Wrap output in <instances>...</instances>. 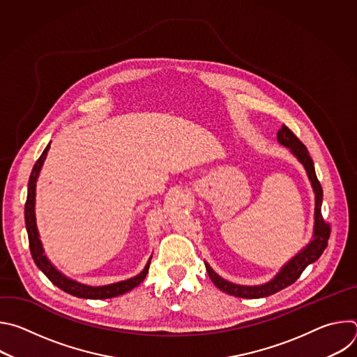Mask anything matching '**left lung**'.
<instances>
[{
  "mask_svg": "<svg viewBox=\"0 0 357 357\" xmlns=\"http://www.w3.org/2000/svg\"><path fill=\"white\" fill-rule=\"evenodd\" d=\"M277 138L280 141V144L288 146L291 149L292 154L299 160V162L305 167L308 174V178L312 183L314 192H315V226H314V240L305 247L299 254L289 261L287 263V266H284L281 268V271L277 274V277L274 280H271L270 282L264 284V285H254V287H247V285H237L233 282H229L226 280H223L222 277H219L208 263H205L206 266V271L211 277V280L213 281V284L223 292H227L230 295L238 296V298H264V296H270L287 287H289L291 284H294L302 274V271L307 268L310 264H312L314 261H317L321 256L324 250L328 247V240L331 237V225L325 222V219L322 218V212H321V206H322V197H324V192H322V186L321 182L317 178L315 174V167H314V161L310 155V152L305 146L299 138L287 127L282 126L280 128V131L277 132Z\"/></svg>",
  "mask_w": 357,
  "mask_h": 357,
  "instance_id": "8db88e82",
  "label": "left lung"
}]
</instances>
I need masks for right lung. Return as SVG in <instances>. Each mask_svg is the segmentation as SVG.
<instances>
[{
    "label": "right lung",
    "mask_w": 357,
    "mask_h": 357,
    "mask_svg": "<svg viewBox=\"0 0 357 357\" xmlns=\"http://www.w3.org/2000/svg\"><path fill=\"white\" fill-rule=\"evenodd\" d=\"M49 145L50 144L46 145V148L42 152V155L38 158V161L35 162V165L32 168L29 182H28L26 202H25V226H26V231H28L31 256H32L35 264L58 288L63 289L65 292H68L70 295L79 296V298L106 299V298L119 296V295H123V294L131 291L132 288L139 285L144 281V278L146 277L151 260L146 263L142 273H139L134 278H130V280L121 281V282H116V284H110V285H105V287H89V285H84V284H80V282L66 278L63 274H61L52 264L49 263V260L43 254V248H42V244L39 240V233H38L36 220H35V188H36V179L39 176L40 168H42L43 161L47 154Z\"/></svg>",
    "instance_id": "obj_1"
}]
</instances>
